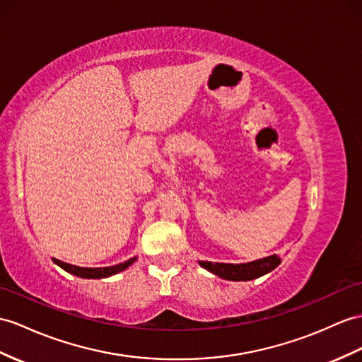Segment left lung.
<instances>
[{
    "label": "left lung",
    "mask_w": 362,
    "mask_h": 362,
    "mask_svg": "<svg viewBox=\"0 0 362 362\" xmlns=\"http://www.w3.org/2000/svg\"><path fill=\"white\" fill-rule=\"evenodd\" d=\"M202 269L209 270L214 275L227 279V281H250L257 279L266 273L275 270L281 258L276 255H270L267 258H261L252 262L244 264H226V262H210V261H198Z\"/></svg>",
    "instance_id": "obj_1"
}]
</instances>
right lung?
<instances>
[{"label":"right lung","mask_w":362,"mask_h":362,"mask_svg":"<svg viewBox=\"0 0 362 362\" xmlns=\"http://www.w3.org/2000/svg\"><path fill=\"white\" fill-rule=\"evenodd\" d=\"M57 266H59L63 270H66L70 275H75L78 278H84V279H103V278H109L112 275H117V273L129 269L132 264L136 261V257L130 258L124 262L117 264V266L112 267H101V269H89V267H78V266H72V264H67L63 261L54 259Z\"/></svg>","instance_id":"obj_1"}]
</instances>
